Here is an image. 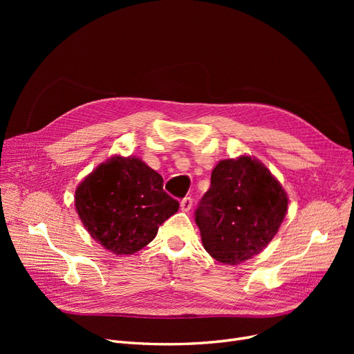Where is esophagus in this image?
Wrapping results in <instances>:
<instances>
[{
	"instance_id": "obj_1",
	"label": "esophagus",
	"mask_w": 354,
	"mask_h": 354,
	"mask_svg": "<svg viewBox=\"0 0 354 354\" xmlns=\"http://www.w3.org/2000/svg\"><path fill=\"white\" fill-rule=\"evenodd\" d=\"M191 208H192V198H191V196H185V198L180 201V209H182L183 212H188Z\"/></svg>"
}]
</instances>
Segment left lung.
Returning a JSON list of instances; mask_svg holds the SVG:
<instances>
[{"instance_id": "8db88e82", "label": "left lung", "mask_w": 354, "mask_h": 354, "mask_svg": "<svg viewBox=\"0 0 354 354\" xmlns=\"http://www.w3.org/2000/svg\"><path fill=\"white\" fill-rule=\"evenodd\" d=\"M288 198L267 167L251 156L219 160L195 212L202 245L235 266L261 252L278 232Z\"/></svg>"}]
</instances>
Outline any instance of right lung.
<instances>
[{
  "label": "right lung",
  "mask_w": 354,
  "mask_h": 354,
  "mask_svg": "<svg viewBox=\"0 0 354 354\" xmlns=\"http://www.w3.org/2000/svg\"><path fill=\"white\" fill-rule=\"evenodd\" d=\"M74 205L91 238L116 255L146 247L179 209L156 171L138 158L118 155L83 179Z\"/></svg>",
  "instance_id": "1"
}]
</instances>
